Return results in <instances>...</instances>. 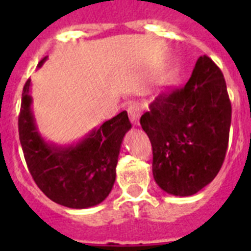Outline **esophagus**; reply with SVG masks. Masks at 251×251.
<instances>
[{
    "label": "esophagus",
    "instance_id": "1",
    "mask_svg": "<svg viewBox=\"0 0 251 251\" xmlns=\"http://www.w3.org/2000/svg\"><path fill=\"white\" fill-rule=\"evenodd\" d=\"M128 114H129V119L134 126H138L139 118H141L142 109L138 104H132L128 106Z\"/></svg>",
    "mask_w": 251,
    "mask_h": 251
}]
</instances>
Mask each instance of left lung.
I'll return each instance as SVG.
<instances>
[{"label":"left lung","mask_w":251,"mask_h":251,"mask_svg":"<svg viewBox=\"0 0 251 251\" xmlns=\"http://www.w3.org/2000/svg\"><path fill=\"white\" fill-rule=\"evenodd\" d=\"M231 124L226 83L206 55L186 85L158 95L141 117L153 150L157 185L174 196H192L211 182L225 159Z\"/></svg>","instance_id":"1"}]
</instances>
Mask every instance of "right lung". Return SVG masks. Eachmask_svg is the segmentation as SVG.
I'll return each instance as SVG.
<instances>
[{
    "label": "right lung",
    "instance_id": "obj_1",
    "mask_svg": "<svg viewBox=\"0 0 251 251\" xmlns=\"http://www.w3.org/2000/svg\"><path fill=\"white\" fill-rule=\"evenodd\" d=\"M48 56L39 63L43 66ZM31 79L24 86L19 115L20 142L31 176L54 202L70 208L99 205L112 191L115 167L126 133L132 128L127 112L119 113L72 145L48 142L32 110Z\"/></svg>",
    "mask_w": 251,
    "mask_h": 251
}]
</instances>
